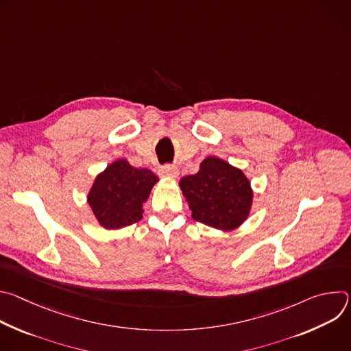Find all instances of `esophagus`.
<instances>
[{
    "mask_svg": "<svg viewBox=\"0 0 351 351\" xmlns=\"http://www.w3.org/2000/svg\"><path fill=\"white\" fill-rule=\"evenodd\" d=\"M160 175H161L162 178H178V176H179V171H178V168H175V167L165 165V167H161V168H160Z\"/></svg>",
    "mask_w": 351,
    "mask_h": 351,
    "instance_id": "1",
    "label": "esophagus"
}]
</instances>
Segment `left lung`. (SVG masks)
<instances>
[{
	"label": "left lung",
	"mask_w": 351,
	"mask_h": 351,
	"mask_svg": "<svg viewBox=\"0 0 351 351\" xmlns=\"http://www.w3.org/2000/svg\"><path fill=\"white\" fill-rule=\"evenodd\" d=\"M179 186L191 218L207 226L230 232L250 214L253 189L241 169L218 157H207L195 175L180 179Z\"/></svg>",
	"instance_id": "obj_1"
}]
</instances>
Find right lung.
Masks as SVG:
<instances>
[{
    "label": "right lung",
    "mask_w": 351,
    "mask_h": 351,
    "mask_svg": "<svg viewBox=\"0 0 351 351\" xmlns=\"http://www.w3.org/2000/svg\"><path fill=\"white\" fill-rule=\"evenodd\" d=\"M158 182L156 173L117 160L98 173L87 194V203L106 229H121L143 218V203Z\"/></svg>",
    "instance_id": "right-lung-1"
}]
</instances>
